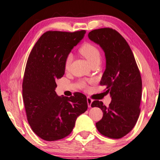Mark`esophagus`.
Masks as SVG:
<instances>
[{
    "label": "esophagus",
    "mask_w": 160,
    "mask_h": 160,
    "mask_svg": "<svg viewBox=\"0 0 160 160\" xmlns=\"http://www.w3.org/2000/svg\"><path fill=\"white\" fill-rule=\"evenodd\" d=\"M87 102H88V107H91V104H92V99L90 97H88V98H87Z\"/></svg>",
    "instance_id": "obj_1"
}]
</instances>
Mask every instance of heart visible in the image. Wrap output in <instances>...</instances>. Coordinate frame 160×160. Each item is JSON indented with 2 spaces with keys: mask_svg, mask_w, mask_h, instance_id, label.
Instances as JSON below:
<instances>
[{
  "mask_svg": "<svg viewBox=\"0 0 160 160\" xmlns=\"http://www.w3.org/2000/svg\"><path fill=\"white\" fill-rule=\"evenodd\" d=\"M79 52L83 57H85L92 66L94 64H99L101 61V53L96 46L91 43H84L79 48ZM72 61V55L69 53L66 56L64 61V68L66 70H68L70 65ZM82 86L87 88L85 83L82 82Z\"/></svg>",
  "mask_w": 160,
  "mask_h": 160,
  "instance_id": "b5f03b06",
  "label": "heart"
}]
</instances>
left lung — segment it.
<instances>
[{
    "instance_id": "1",
    "label": "left lung",
    "mask_w": 160,
    "mask_h": 160,
    "mask_svg": "<svg viewBox=\"0 0 160 160\" xmlns=\"http://www.w3.org/2000/svg\"><path fill=\"white\" fill-rule=\"evenodd\" d=\"M89 39L99 44L106 56V70L100 85H106L112 97L109 107L94 100L92 107L102 110L103 117L96 123L104 136L119 139L133 128L140 113L142 97L141 75L129 45L121 34L112 28L94 29Z\"/></svg>"
}]
</instances>
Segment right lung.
Segmentation results:
<instances>
[{"instance_id":"right-lung-1","label":"right lung","mask_w":160,"mask_h":160,"mask_svg":"<svg viewBox=\"0 0 160 160\" xmlns=\"http://www.w3.org/2000/svg\"><path fill=\"white\" fill-rule=\"evenodd\" d=\"M86 31H48L32 48L22 82V98L28 121L42 139L55 141L70 134L78 116L88 109L87 97L80 92L58 97L56 80L65 73L64 61Z\"/></svg>"}]
</instances>
